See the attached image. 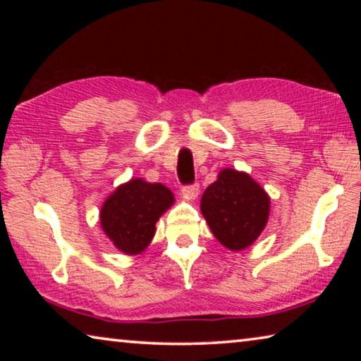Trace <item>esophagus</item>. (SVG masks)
I'll return each mask as SVG.
<instances>
[{
  "label": "esophagus",
  "mask_w": 361,
  "mask_h": 361,
  "mask_svg": "<svg viewBox=\"0 0 361 361\" xmlns=\"http://www.w3.org/2000/svg\"><path fill=\"white\" fill-rule=\"evenodd\" d=\"M181 194L185 195L186 199L194 200L199 195V185H189V186H183L181 188Z\"/></svg>",
  "instance_id": "34e87169"
}]
</instances>
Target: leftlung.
<instances>
[{
	"mask_svg": "<svg viewBox=\"0 0 361 361\" xmlns=\"http://www.w3.org/2000/svg\"><path fill=\"white\" fill-rule=\"evenodd\" d=\"M271 199L245 172L223 169L215 183L205 189L200 212L218 242L232 252H240L264 231Z\"/></svg>",
	"mask_w": 361,
	"mask_h": 361,
	"instance_id": "8db88e82",
	"label": "left lung"
}]
</instances>
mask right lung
<instances>
[{"mask_svg": "<svg viewBox=\"0 0 361 361\" xmlns=\"http://www.w3.org/2000/svg\"><path fill=\"white\" fill-rule=\"evenodd\" d=\"M173 194L161 183L132 178L108 195L100 210L102 229L119 252L140 255L149 245L156 223L173 204Z\"/></svg>", "mask_w": 361, "mask_h": 361, "instance_id": "add662e5", "label": "right lung"}]
</instances>
